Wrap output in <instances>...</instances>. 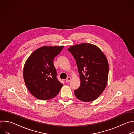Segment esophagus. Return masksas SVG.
I'll return each mask as SVG.
<instances>
[{"mask_svg": "<svg viewBox=\"0 0 134 134\" xmlns=\"http://www.w3.org/2000/svg\"><path fill=\"white\" fill-rule=\"evenodd\" d=\"M71 78L70 77H67V78L66 79V82L67 83H68V82H69L71 81Z\"/></svg>", "mask_w": 134, "mask_h": 134, "instance_id": "esophagus-1", "label": "esophagus"}]
</instances>
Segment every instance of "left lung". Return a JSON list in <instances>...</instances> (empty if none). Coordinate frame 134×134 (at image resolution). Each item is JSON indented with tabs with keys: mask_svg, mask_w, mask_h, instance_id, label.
Segmentation results:
<instances>
[{
	"mask_svg": "<svg viewBox=\"0 0 134 134\" xmlns=\"http://www.w3.org/2000/svg\"><path fill=\"white\" fill-rule=\"evenodd\" d=\"M68 51L77 64L81 85L74 91L75 96L83 102L97 99L108 82L109 64L106 56L97 46L84 43L72 46Z\"/></svg>",
	"mask_w": 134,
	"mask_h": 134,
	"instance_id": "obj_1",
	"label": "left lung"
}]
</instances>
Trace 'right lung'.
I'll return each mask as SVG.
<instances>
[{
    "label": "right lung",
    "instance_id": "add662e5",
    "mask_svg": "<svg viewBox=\"0 0 134 134\" xmlns=\"http://www.w3.org/2000/svg\"><path fill=\"white\" fill-rule=\"evenodd\" d=\"M64 46H44L35 50L25 62L23 78L31 94L42 100L51 99L58 94L63 84L57 78L54 57Z\"/></svg>",
    "mask_w": 134,
    "mask_h": 134
}]
</instances>
